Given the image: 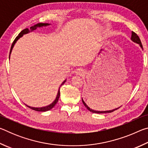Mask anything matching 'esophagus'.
I'll list each match as a JSON object with an SVG mask.
<instances>
[{
  "label": "esophagus",
  "instance_id": "esophagus-1",
  "mask_svg": "<svg viewBox=\"0 0 148 148\" xmlns=\"http://www.w3.org/2000/svg\"><path fill=\"white\" fill-rule=\"evenodd\" d=\"M76 75H78V76H82L84 75L85 71L83 69H77V71H76Z\"/></svg>",
  "mask_w": 148,
  "mask_h": 148
}]
</instances>
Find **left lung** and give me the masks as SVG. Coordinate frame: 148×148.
Instances as JSON below:
<instances>
[{
    "mask_svg": "<svg viewBox=\"0 0 148 148\" xmlns=\"http://www.w3.org/2000/svg\"><path fill=\"white\" fill-rule=\"evenodd\" d=\"M131 40L133 42H136V43H138V44H140V47H142V43H141V41H140V38H139V36H138L137 35V34L136 33H135L134 32H132V36H131ZM82 102H83V104H84V106H86V108H87V109L88 110H89L90 112H92V113H97V114H103V113H111V112H114V110H117V109H118V108H116V109H115V110H109V111H96V110H92V109H91L90 108L87 106V105L86 104V102H85L84 101V100H83V99H82Z\"/></svg>",
    "mask_w": 148,
    "mask_h": 148,
    "instance_id": "obj_1",
    "label": "left lung"
}]
</instances>
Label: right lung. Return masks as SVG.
<instances>
[{
	"instance_id": "add662e5",
	"label": "right lung",
	"mask_w": 148,
	"mask_h": 148,
	"mask_svg": "<svg viewBox=\"0 0 148 148\" xmlns=\"http://www.w3.org/2000/svg\"><path fill=\"white\" fill-rule=\"evenodd\" d=\"M49 25V24H48V23H38V24H36V25H34V26L31 27H30L29 29H25L24 30H23V31H22L18 34V36H17L16 38H15V40H14V42H13V43H12V46H11V49H10V56L11 51H12V48H13V47L14 46V44H16V42H17V40H18L19 38H21V37L23 36V34L28 33V32H29L30 31H34V30L36 29V28L38 27H43V26H47V25ZM10 56H9V58H10ZM65 82H66V80H64V81L62 82V84L61 85V86H62V85L64 84ZM59 97H60V87H59V91H58V93H57V97H56V100H55V101L53 102H52L51 104L48 105V106H45V107H42V108H34V107L29 106H27V105H26V106L27 107H29V108H31V109L33 110H35V111H37V112H46V111H48V110H51V108H53L55 106V105L57 104V102H58Z\"/></svg>"
}]
</instances>
